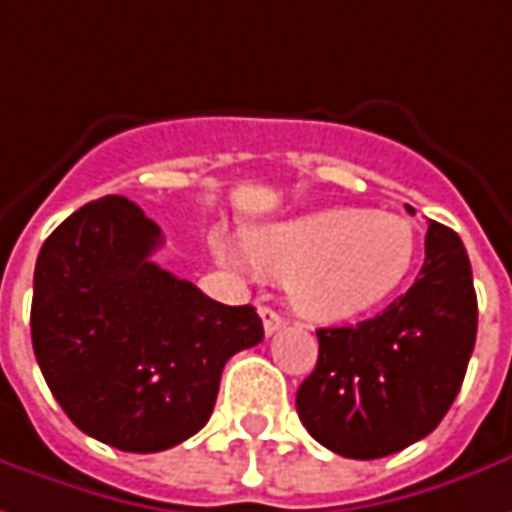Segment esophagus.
Instances as JSON below:
<instances>
[{
    "instance_id": "34e87169",
    "label": "esophagus",
    "mask_w": 512,
    "mask_h": 512,
    "mask_svg": "<svg viewBox=\"0 0 512 512\" xmlns=\"http://www.w3.org/2000/svg\"><path fill=\"white\" fill-rule=\"evenodd\" d=\"M260 316H263V328H266V336L277 333V330L285 325V319L277 314L274 308H260Z\"/></svg>"
}]
</instances>
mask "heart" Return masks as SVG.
<instances>
[{"label":"heart","instance_id":"1","mask_svg":"<svg viewBox=\"0 0 512 512\" xmlns=\"http://www.w3.org/2000/svg\"><path fill=\"white\" fill-rule=\"evenodd\" d=\"M229 266H252L285 280L288 297L314 322H344L384 302L406 280L417 257L415 224L398 212L333 207L280 224L255 227L246 254L215 238Z\"/></svg>","mask_w":512,"mask_h":512}]
</instances>
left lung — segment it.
<instances>
[{"instance_id":"left-lung-1","label":"left lung","mask_w":512,"mask_h":512,"mask_svg":"<svg viewBox=\"0 0 512 512\" xmlns=\"http://www.w3.org/2000/svg\"><path fill=\"white\" fill-rule=\"evenodd\" d=\"M314 373L297 389L302 426L350 460H378L437 429L476 342L471 260L454 229L431 221L412 288L373 319L319 328Z\"/></svg>"}]
</instances>
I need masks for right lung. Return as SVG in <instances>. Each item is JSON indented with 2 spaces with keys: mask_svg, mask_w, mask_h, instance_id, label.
<instances>
[{
  "mask_svg": "<svg viewBox=\"0 0 512 512\" xmlns=\"http://www.w3.org/2000/svg\"><path fill=\"white\" fill-rule=\"evenodd\" d=\"M162 229L123 196L89 201L44 241L30 333L66 417L120 451L154 454L212 415L221 370L263 342L252 305H221L159 269Z\"/></svg>",
  "mask_w": 512,
  "mask_h": 512,
  "instance_id": "right-lung-1",
  "label": "right lung"
}]
</instances>
